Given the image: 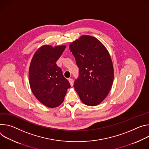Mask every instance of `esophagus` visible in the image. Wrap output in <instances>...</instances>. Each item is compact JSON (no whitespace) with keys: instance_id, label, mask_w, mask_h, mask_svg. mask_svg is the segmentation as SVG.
I'll list each match as a JSON object with an SVG mask.
<instances>
[{"instance_id":"1","label":"esophagus","mask_w":149,"mask_h":149,"mask_svg":"<svg viewBox=\"0 0 149 149\" xmlns=\"http://www.w3.org/2000/svg\"><path fill=\"white\" fill-rule=\"evenodd\" d=\"M69 83L70 84V86H73V80L72 79L70 78V79H69Z\"/></svg>"}]
</instances>
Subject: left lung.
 <instances>
[{"mask_svg": "<svg viewBox=\"0 0 149 149\" xmlns=\"http://www.w3.org/2000/svg\"><path fill=\"white\" fill-rule=\"evenodd\" d=\"M69 48L79 69L74 89L84 104L97 105L107 97L113 83L111 56L101 41L89 36H81Z\"/></svg>", "mask_w": 149, "mask_h": 149, "instance_id": "obj_1", "label": "left lung"}]
</instances>
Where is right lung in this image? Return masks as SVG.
Masks as SVG:
<instances>
[{"instance_id":"right-lung-1","label":"right lung","mask_w":149,"mask_h":149,"mask_svg":"<svg viewBox=\"0 0 149 149\" xmlns=\"http://www.w3.org/2000/svg\"><path fill=\"white\" fill-rule=\"evenodd\" d=\"M65 48V45H42L34 54L29 65L31 89L37 100L49 108L60 105L70 87L56 64Z\"/></svg>"}]
</instances>
